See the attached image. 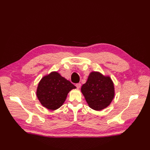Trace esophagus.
<instances>
[{
	"mask_svg": "<svg viewBox=\"0 0 150 150\" xmlns=\"http://www.w3.org/2000/svg\"><path fill=\"white\" fill-rule=\"evenodd\" d=\"M76 88H81V83H77L76 84Z\"/></svg>",
	"mask_w": 150,
	"mask_h": 150,
	"instance_id": "esophagus-1",
	"label": "esophagus"
}]
</instances>
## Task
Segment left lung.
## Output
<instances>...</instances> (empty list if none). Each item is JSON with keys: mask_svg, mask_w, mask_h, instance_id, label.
<instances>
[{"mask_svg": "<svg viewBox=\"0 0 150 150\" xmlns=\"http://www.w3.org/2000/svg\"><path fill=\"white\" fill-rule=\"evenodd\" d=\"M81 92L91 108L100 111L110 105L114 98V85L110 77L92 72L81 87Z\"/></svg>", "mask_w": 150, "mask_h": 150, "instance_id": "8db88e82", "label": "left lung"}]
</instances>
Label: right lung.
<instances>
[{
    "label": "right lung",
    "instance_id": "obj_1",
    "mask_svg": "<svg viewBox=\"0 0 150 150\" xmlns=\"http://www.w3.org/2000/svg\"><path fill=\"white\" fill-rule=\"evenodd\" d=\"M75 88L76 86L69 81L57 72H53L40 80L37 96L42 105L49 110H55L64 103L70 91Z\"/></svg>",
    "mask_w": 150,
    "mask_h": 150
}]
</instances>
